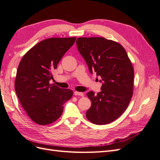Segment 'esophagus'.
I'll return each mask as SVG.
<instances>
[{
    "label": "esophagus",
    "instance_id": "34e87169",
    "mask_svg": "<svg viewBox=\"0 0 160 160\" xmlns=\"http://www.w3.org/2000/svg\"><path fill=\"white\" fill-rule=\"evenodd\" d=\"M74 95L76 96L79 95V96H81V97H83V95H84V94L83 93H81V92H79V91H75Z\"/></svg>",
    "mask_w": 160,
    "mask_h": 160
}]
</instances>
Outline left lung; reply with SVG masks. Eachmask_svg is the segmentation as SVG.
Masks as SVG:
<instances>
[{"label":"left lung","mask_w":160,"mask_h":160,"mask_svg":"<svg viewBox=\"0 0 160 160\" xmlns=\"http://www.w3.org/2000/svg\"><path fill=\"white\" fill-rule=\"evenodd\" d=\"M76 43L89 71L95 72L103 82L99 93L86 94L91 101L86 117L96 125L113 122L123 114L132 98V62L122 45L104 37H80Z\"/></svg>","instance_id":"obj_1"}]
</instances>
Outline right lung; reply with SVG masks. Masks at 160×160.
I'll return each mask as SVG.
<instances>
[{
    "label": "right lung",
    "mask_w": 160,
    "mask_h": 160,
    "mask_svg": "<svg viewBox=\"0 0 160 160\" xmlns=\"http://www.w3.org/2000/svg\"><path fill=\"white\" fill-rule=\"evenodd\" d=\"M76 37L49 38L28 50L18 65L14 88L19 101L32 122L46 125L55 122L63 111V104L73 93L50 84L52 71Z\"/></svg>",
    "instance_id": "add662e5"
}]
</instances>
